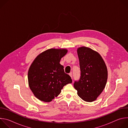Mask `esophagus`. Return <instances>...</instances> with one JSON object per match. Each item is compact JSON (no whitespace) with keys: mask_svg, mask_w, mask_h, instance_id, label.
<instances>
[{"mask_svg":"<svg viewBox=\"0 0 128 128\" xmlns=\"http://www.w3.org/2000/svg\"><path fill=\"white\" fill-rule=\"evenodd\" d=\"M69 75L70 76L71 78H72V73H70V74H69Z\"/></svg>","mask_w":128,"mask_h":128,"instance_id":"1","label":"esophagus"}]
</instances>
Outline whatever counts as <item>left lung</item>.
I'll return each instance as SVG.
<instances>
[{
  "instance_id": "8db88e82",
  "label": "left lung",
  "mask_w": 128,
  "mask_h": 128,
  "mask_svg": "<svg viewBox=\"0 0 128 128\" xmlns=\"http://www.w3.org/2000/svg\"><path fill=\"white\" fill-rule=\"evenodd\" d=\"M80 76L74 87L78 96L86 102H93L102 92L107 80V69L100 54L90 48L78 49Z\"/></svg>"
}]
</instances>
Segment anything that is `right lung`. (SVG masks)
I'll list each match as a JSON object with an SVG mask.
<instances>
[{
    "mask_svg": "<svg viewBox=\"0 0 128 128\" xmlns=\"http://www.w3.org/2000/svg\"><path fill=\"white\" fill-rule=\"evenodd\" d=\"M67 52L66 49L51 48L36 57L30 66L28 79L29 87L39 100L48 102L56 97L63 86L72 82L65 74L61 59Z\"/></svg>",
    "mask_w": 128,
    "mask_h": 128,
    "instance_id": "right-lung-1",
    "label": "right lung"
}]
</instances>
